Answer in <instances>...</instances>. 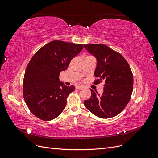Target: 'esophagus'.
I'll return each instance as SVG.
<instances>
[{"label": "esophagus", "instance_id": "34e87169", "mask_svg": "<svg viewBox=\"0 0 158 158\" xmlns=\"http://www.w3.org/2000/svg\"><path fill=\"white\" fill-rule=\"evenodd\" d=\"M76 88L77 89H81L83 88V86H82V85H77V86L76 87Z\"/></svg>", "mask_w": 158, "mask_h": 158}]
</instances>
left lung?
I'll return each instance as SVG.
<instances>
[{
	"instance_id": "left-lung-1",
	"label": "left lung",
	"mask_w": 158,
	"mask_h": 158,
	"mask_svg": "<svg viewBox=\"0 0 158 158\" xmlns=\"http://www.w3.org/2000/svg\"><path fill=\"white\" fill-rule=\"evenodd\" d=\"M97 59L94 84L105 83L103 92L99 94L91 89L92 95L84 106L95 116L109 118L117 115L125 108L133 90V75L126 59L110 47L102 44L84 45Z\"/></svg>"
}]
</instances>
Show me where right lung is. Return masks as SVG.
<instances>
[{"label": "right lung", "mask_w": 158, "mask_h": 158, "mask_svg": "<svg viewBox=\"0 0 158 158\" xmlns=\"http://www.w3.org/2000/svg\"><path fill=\"white\" fill-rule=\"evenodd\" d=\"M83 48L82 44L55 40L42 47L31 59L23 77V96L38 118L51 121L64 109L66 98L75 87L60 82L59 74Z\"/></svg>", "instance_id": "1"}]
</instances>
